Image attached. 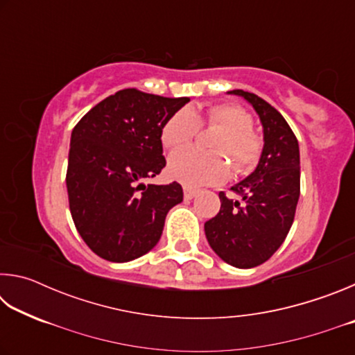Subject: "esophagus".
Returning <instances> with one entry per match:
<instances>
[{"label": "esophagus", "mask_w": 355, "mask_h": 355, "mask_svg": "<svg viewBox=\"0 0 355 355\" xmlns=\"http://www.w3.org/2000/svg\"><path fill=\"white\" fill-rule=\"evenodd\" d=\"M183 192H184V199H188V200H191V199H194V197L199 194V191L197 189H192V188H189V186H184L183 188Z\"/></svg>", "instance_id": "1"}]
</instances>
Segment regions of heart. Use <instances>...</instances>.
Instances as JSON below:
<instances>
[{"label":"heart","mask_w":355,"mask_h":355,"mask_svg":"<svg viewBox=\"0 0 355 355\" xmlns=\"http://www.w3.org/2000/svg\"><path fill=\"white\" fill-rule=\"evenodd\" d=\"M200 123L216 125L222 135L216 141V153H203L197 148H183L173 152L167 164L169 175L186 186H203L222 183L232 172L233 158L238 172H250L258 164L263 150V141L252 131V117L241 106L220 103L208 107L205 114L182 107L167 119L161 130V142L166 148H182L199 133ZM225 153L222 154L221 152Z\"/></svg>","instance_id":"heart-1"}]
</instances>
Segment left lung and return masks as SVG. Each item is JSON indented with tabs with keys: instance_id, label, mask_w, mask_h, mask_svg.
Segmentation results:
<instances>
[{
	"instance_id": "1",
	"label": "left lung",
	"mask_w": 355,
	"mask_h": 355,
	"mask_svg": "<svg viewBox=\"0 0 355 355\" xmlns=\"http://www.w3.org/2000/svg\"><path fill=\"white\" fill-rule=\"evenodd\" d=\"M254 107L263 127V150L255 171L232 186L241 200L219 192L220 209L205 222L211 249L225 263L249 269L264 263L290 232L300 192L296 136L284 116L255 94L235 89Z\"/></svg>"
}]
</instances>
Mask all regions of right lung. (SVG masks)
Masks as SVG:
<instances>
[{"instance_id":"add662e5","label":"right lung","mask_w":355,"mask_h":355,"mask_svg":"<svg viewBox=\"0 0 355 355\" xmlns=\"http://www.w3.org/2000/svg\"><path fill=\"white\" fill-rule=\"evenodd\" d=\"M188 97L123 89L100 101L71 131L67 192L75 227L92 252L125 263L158 244L183 189L144 184L166 166L161 130Z\"/></svg>"}]
</instances>
